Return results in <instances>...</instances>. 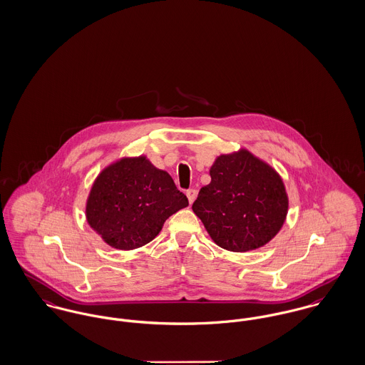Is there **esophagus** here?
<instances>
[{
	"label": "esophagus",
	"instance_id": "34e87169",
	"mask_svg": "<svg viewBox=\"0 0 365 365\" xmlns=\"http://www.w3.org/2000/svg\"><path fill=\"white\" fill-rule=\"evenodd\" d=\"M186 196H187L189 202H190V204H193V201L196 200L197 192L195 189H190V190H187V192H186Z\"/></svg>",
	"mask_w": 365,
	"mask_h": 365
}]
</instances>
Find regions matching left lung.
Here are the masks:
<instances>
[{
	"mask_svg": "<svg viewBox=\"0 0 365 365\" xmlns=\"http://www.w3.org/2000/svg\"><path fill=\"white\" fill-rule=\"evenodd\" d=\"M211 182L192 205L215 245L246 252L269 243L282 229L289 197L278 170L247 148L221 154Z\"/></svg>",
	"mask_w": 365,
	"mask_h": 365,
	"instance_id": "obj_1",
	"label": "left lung"
}]
</instances>
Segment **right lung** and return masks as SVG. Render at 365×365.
Here are the masks:
<instances>
[{"mask_svg": "<svg viewBox=\"0 0 365 365\" xmlns=\"http://www.w3.org/2000/svg\"><path fill=\"white\" fill-rule=\"evenodd\" d=\"M189 205L167 170L147 155L120 157L94 179L86 200V221L116 250L150 243L165 221Z\"/></svg>", "mask_w": 365, "mask_h": 365, "instance_id": "obj_1", "label": "right lung"}]
</instances>
